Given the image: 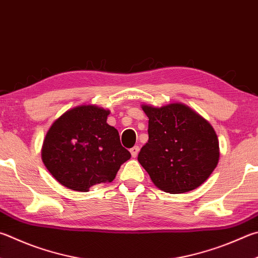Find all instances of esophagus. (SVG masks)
Masks as SVG:
<instances>
[{
	"instance_id": "34e87169",
	"label": "esophagus",
	"mask_w": 258,
	"mask_h": 258,
	"mask_svg": "<svg viewBox=\"0 0 258 258\" xmlns=\"http://www.w3.org/2000/svg\"><path fill=\"white\" fill-rule=\"evenodd\" d=\"M130 151H131V154H132V157L135 158V157H138L139 151H140V148L138 147V145H135V147H133L132 149H131Z\"/></svg>"
}]
</instances>
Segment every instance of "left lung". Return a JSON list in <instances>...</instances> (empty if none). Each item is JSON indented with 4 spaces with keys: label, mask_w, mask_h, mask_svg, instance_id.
Returning a JSON list of instances; mask_svg holds the SVG:
<instances>
[{
    "label": "left lung",
    "mask_w": 258,
    "mask_h": 258,
    "mask_svg": "<svg viewBox=\"0 0 258 258\" xmlns=\"http://www.w3.org/2000/svg\"><path fill=\"white\" fill-rule=\"evenodd\" d=\"M149 117V141L138 160L158 188L180 194L198 188L219 161V141L212 126L182 104L142 106Z\"/></svg>",
    "instance_id": "8db88e82"
}]
</instances>
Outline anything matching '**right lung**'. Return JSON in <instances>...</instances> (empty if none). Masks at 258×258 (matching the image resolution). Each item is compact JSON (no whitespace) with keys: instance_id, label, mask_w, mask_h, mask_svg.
<instances>
[{"instance_id":"obj_1","label":"right lung","mask_w":258,"mask_h":258,"mask_svg":"<svg viewBox=\"0 0 258 258\" xmlns=\"http://www.w3.org/2000/svg\"><path fill=\"white\" fill-rule=\"evenodd\" d=\"M109 110L78 106L56 119L41 149L44 165L59 184L77 191L114 180L131 153L107 124Z\"/></svg>"}]
</instances>
